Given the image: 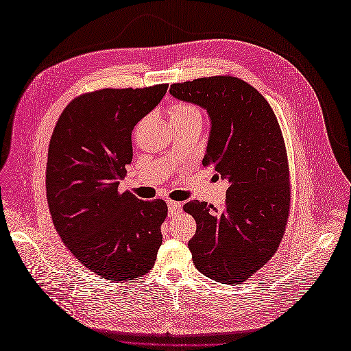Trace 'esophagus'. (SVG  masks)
Wrapping results in <instances>:
<instances>
[{
    "instance_id": "esophagus-1",
    "label": "esophagus",
    "mask_w": 351,
    "mask_h": 351,
    "mask_svg": "<svg viewBox=\"0 0 351 351\" xmlns=\"http://www.w3.org/2000/svg\"><path fill=\"white\" fill-rule=\"evenodd\" d=\"M168 214L169 215H177L178 212H182L183 205L180 202H174V200H168Z\"/></svg>"
}]
</instances>
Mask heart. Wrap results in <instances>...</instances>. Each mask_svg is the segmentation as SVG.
Masks as SVG:
<instances>
[{
	"mask_svg": "<svg viewBox=\"0 0 351 351\" xmlns=\"http://www.w3.org/2000/svg\"><path fill=\"white\" fill-rule=\"evenodd\" d=\"M169 120L171 123L176 121H186V120H192V119H200L202 120V114L197 107L192 104H174L171 108H169Z\"/></svg>",
	"mask_w": 351,
	"mask_h": 351,
	"instance_id": "1",
	"label": "heart"
}]
</instances>
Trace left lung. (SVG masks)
<instances>
[{"mask_svg": "<svg viewBox=\"0 0 351 351\" xmlns=\"http://www.w3.org/2000/svg\"><path fill=\"white\" fill-rule=\"evenodd\" d=\"M178 101L206 110L210 130L204 156L227 180V204L184 205L196 221L189 241L195 267L222 284H240L277 252L290 209L289 164L271 105L249 83L212 76L174 83Z\"/></svg>", "mask_w": 351, "mask_h": 351, "instance_id": "8db88e82", "label": "left lung"}]
</instances>
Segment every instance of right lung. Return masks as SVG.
<instances>
[{
  "mask_svg": "<svg viewBox=\"0 0 351 351\" xmlns=\"http://www.w3.org/2000/svg\"><path fill=\"white\" fill-rule=\"evenodd\" d=\"M168 84L80 95L51 136L47 199L62 243L84 267L114 281L149 271L162 243V199L119 192L133 159L132 132L161 102Z\"/></svg>",
  "mask_w": 351,
  "mask_h": 351,
  "instance_id": "right-lung-1",
  "label": "right lung"
}]
</instances>
